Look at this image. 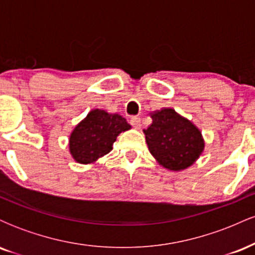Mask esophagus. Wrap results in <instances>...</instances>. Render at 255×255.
<instances>
[{
  "mask_svg": "<svg viewBox=\"0 0 255 255\" xmlns=\"http://www.w3.org/2000/svg\"><path fill=\"white\" fill-rule=\"evenodd\" d=\"M130 125L135 129H140L141 128V120H140V118H137V116H134V118L130 119Z\"/></svg>",
  "mask_w": 255,
  "mask_h": 255,
  "instance_id": "1",
  "label": "esophagus"
}]
</instances>
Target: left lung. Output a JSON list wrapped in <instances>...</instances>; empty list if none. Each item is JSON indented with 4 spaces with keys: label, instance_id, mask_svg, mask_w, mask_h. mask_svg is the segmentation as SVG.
Wrapping results in <instances>:
<instances>
[{
    "label": "left lung",
    "instance_id": "1",
    "mask_svg": "<svg viewBox=\"0 0 255 255\" xmlns=\"http://www.w3.org/2000/svg\"><path fill=\"white\" fill-rule=\"evenodd\" d=\"M152 124L144 134L148 150L165 169L181 171L194 164L203 153L201 131L171 108L150 114Z\"/></svg>",
    "mask_w": 255,
    "mask_h": 255
}]
</instances>
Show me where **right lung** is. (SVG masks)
<instances>
[{
  "mask_svg": "<svg viewBox=\"0 0 255 255\" xmlns=\"http://www.w3.org/2000/svg\"><path fill=\"white\" fill-rule=\"evenodd\" d=\"M130 129V125L119 114L91 110L69 136V152L80 164H91L113 150L120 133Z\"/></svg>",
  "mask_w": 255,
  "mask_h": 255,
  "instance_id": "1",
  "label": "right lung"
}]
</instances>
